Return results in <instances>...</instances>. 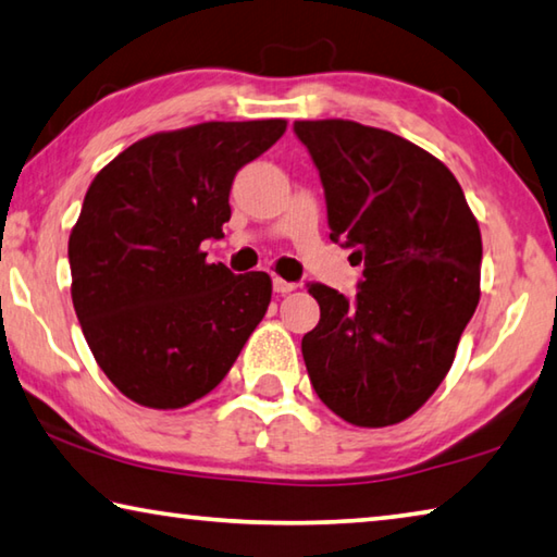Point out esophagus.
Masks as SVG:
<instances>
[{
    "label": "esophagus",
    "mask_w": 557,
    "mask_h": 557,
    "mask_svg": "<svg viewBox=\"0 0 557 557\" xmlns=\"http://www.w3.org/2000/svg\"><path fill=\"white\" fill-rule=\"evenodd\" d=\"M295 287H297L295 282H287V280H282V277H272V289H275L277 295H287V292H292Z\"/></svg>",
    "instance_id": "obj_1"
}]
</instances>
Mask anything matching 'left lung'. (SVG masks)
Listing matches in <instances>:
<instances>
[{"label": "left lung", "mask_w": 557, "mask_h": 557, "mask_svg": "<svg viewBox=\"0 0 557 557\" xmlns=\"http://www.w3.org/2000/svg\"><path fill=\"white\" fill-rule=\"evenodd\" d=\"M295 135L322 178L329 238L363 265L354 297L309 282L322 309L301 338L309 381L351 425H395L437 391L479 305V223L455 174L393 132L305 120Z\"/></svg>", "instance_id": "left-lung-1"}]
</instances>
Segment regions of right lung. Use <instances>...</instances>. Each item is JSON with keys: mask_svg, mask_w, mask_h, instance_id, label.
Returning <instances> with one entry per match:
<instances>
[{"mask_svg": "<svg viewBox=\"0 0 557 557\" xmlns=\"http://www.w3.org/2000/svg\"><path fill=\"white\" fill-rule=\"evenodd\" d=\"M285 120L203 122L145 137L92 184L69 240L73 307L102 373L145 408L203 398L265 317V272L209 265L240 169L285 135Z\"/></svg>", "mask_w": 557, "mask_h": 557, "instance_id": "add662e5", "label": "right lung"}]
</instances>
